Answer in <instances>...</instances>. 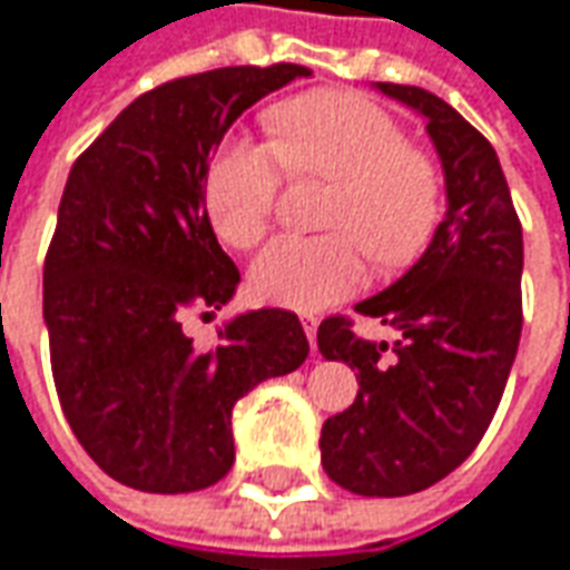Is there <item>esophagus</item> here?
Returning a JSON list of instances; mask_svg holds the SVG:
<instances>
[{"mask_svg":"<svg viewBox=\"0 0 570 570\" xmlns=\"http://www.w3.org/2000/svg\"><path fill=\"white\" fill-rule=\"evenodd\" d=\"M317 326H321V321H317L314 314H302V330L308 335L311 351H317Z\"/></svg>","mask_w":570,"mask_h":570,"instance_id":"1","label":"esophagus"}]
</instances>
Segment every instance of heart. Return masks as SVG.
<instances>
[{"label":"heart","mask_w":570,"mask_h":570,"mask_svg":"<svg viewBox=\"0 0 570 570\" xmlns=\"http://www.w3.org/2000/svg\"><path fill=\"white\" fill-rule=\"evenodd\" d=\"M268 142L232 137L207 170V216L232 247H256L272 228L281 164L335 183L323 237H277L253 265V289L272 305L321 311L366 284V256L394 272L419 256L440 216V176L384 109L357 94L317 91L268 109Z\"/></svg>","instance_id":"b5f03b06"}]
</instances>
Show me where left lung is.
I'll return each mask as SVG.
<instances>
[{
    "label": "left lung",
    "mask_w": 570,
    "mask_h": 570,
    "mask_svg": "<svg viewBox=\"0 0 570 570\" xmlns=\"http://www.w3.org/2000/svg\"><path fill=\"white\" fill-rule=\"evenodd\" d=\"M372 88L428 121L445 216L400 281L354 305L391 326L394 345L357 338L342 317L321 323V354L360 384L323 424L321 461L354 494L403 498L464 464L494 419L522 335V225L498 151L461 112L415 85Z\"/></svg>",
    "instance_id": "obj_1"
}]
</instances>
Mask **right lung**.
Listing matches in <instances>:
<instances>
[{
    "label": "right lung",
    "instance_id": "add662e5",
    "mask_svg": "<svg viewBox=\"0 0 570 570\" xmlns=\"http://www.w3.org/2000/svg\"><path fill=\"white\" fill-rule=\"evenodd\" d=\"M308 76L274 63L167 81L121 109L69 170L42 317L69 428L121 485L186 494L219 482L235 464L237 400L308 357L293 311L235 314L213 351L179 323L191 305L225 308L240 284L204 198L225 130Z\"/></svg>",
    "mask_w": 570,
    "mask_h": 570
}]
</instances>
